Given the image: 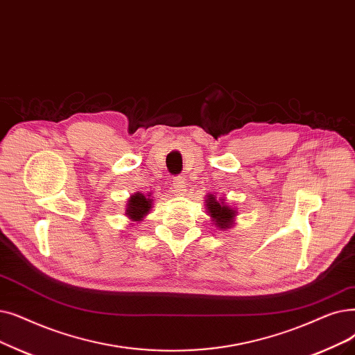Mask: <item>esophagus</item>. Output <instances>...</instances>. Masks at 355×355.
Segmentation results:
<instances>
[{"label":"esophagus","instance_id":"34e87169","mask_svg":"<svg viewBox=\"0 0 355 355\" xmlns=\"http://www.w3.org/2000/svg\"><path fill=\"white\" fill-rule=\"evenodd\" d=\"M186 186H187V184H186V178L181 177V175L174 177V181L171 182V189H173V191L177 193V194H181V193L186 191Z\"/></svg>","mask_w":355,"mask_h":355}]
</instances>
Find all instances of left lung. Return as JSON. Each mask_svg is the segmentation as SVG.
Listing matches in <instances>:
<instances>
[{"mask_svg": "<svg viewBox=\"0 0 355 355\" xmlns=\"http://www.w3.org/2000/svg\"><path fill=\"white\" fill-rule=\"evenodd\" d=\"M207 210L210 213V216L213 218V220L216 222L214 225H218L220 229H226L230 225H232V220L235 218V210H232L230 207H227L226 205L216 202V198L210 194L207 197Z\"/></svg>", "mask_w": 355, "mask_h": 355, "instance_id": "1", "label": "left lung"}]
</instances>
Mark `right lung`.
Wrapping results in <instances>:
<instances>
[{
	"mask_svg": "<svg viewBox=\"0 0 355 355\" xmlns=\"http://www.w3.org/2000/svg\"><path fill=\"white\" fill-rule=\"evenodd\" d=\"M150 203L152 200L145 197L141 193H136L135 196L130 197L129 205H128V210L126 214L132 220H142L144 216L149 211L150 209Z\"/></svg>",
	"mask_w": 355,
	"mask_h": 355,
	"instance_id": "obj_1",
	"label": "right lung"
}]
</instances>
